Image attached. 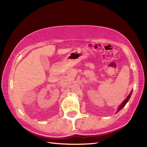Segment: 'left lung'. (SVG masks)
<instances>
[{"instance_id":"obj_1","label":"left lung","mask_w":147,"mask_h":147,"mask_svg":"<svg viewBox=\"0 0 147 147\" xmlns=\"http://www.w3.org/2000/svg\"><path fill=\"white\" fill-rule=\"evenodd\" d=\"M131 94H132V91L131 92V93H130V94L127 96V98L125 99V100L123 102H122V104L120 105V107H119V108H118V111H117V112L119 111V110H121V109H122V108L125 107V105L126 104H127V103L128 102V101L129 100V98H130V97H131Z\"/></svg>"}]
</instances>
